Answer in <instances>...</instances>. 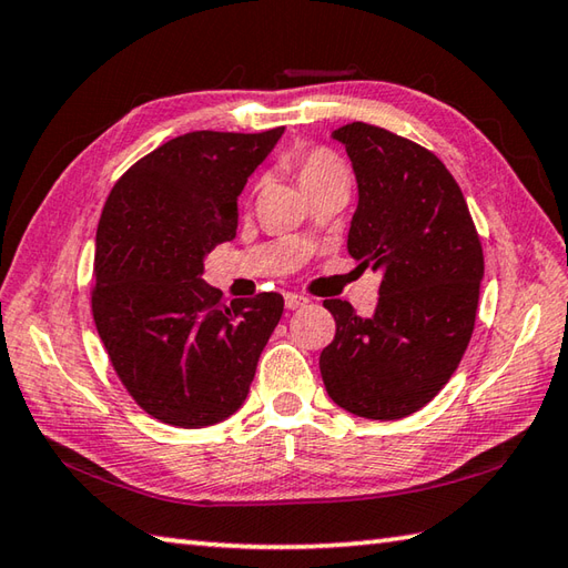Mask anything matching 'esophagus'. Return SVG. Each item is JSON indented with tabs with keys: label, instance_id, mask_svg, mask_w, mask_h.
Returning <instances> with one entry per match:
<instances>
[{
	"label": "esophagus",
	"instance_id": "esophagus-1",
	"mask_svg": "<svg viewBox=\"0 0 568 568\" xmlns=\"http://www.w3.org/2000/svg\"><path fill=\"white\" fill-rule=\"evenodd\" d=\"M307 305V297L297 295V293H285V307L287 310H297V307H305Z\"/></svg>",
	"mask_w": 568,
	"mask_h": 568
}]
</instances>
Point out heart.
Returning <instances> with one entry per match:
<instances>
[{"label":"heart","mask_w":568,"mask_h":568,"mask_svg":"<svg viewBox=\"0 0 568 568\" xmlns=\"http://www.w3.org/2000/svg\"><path fill=\"white\" fill-rule=\"evenodd\" d=\"M295 168H297V178H300V183H303V187L317 183V180H322V178L346 173L344 163L327 149H310V151L297 153Z\"/></svg>","instance_id":"b5f03b06"}]
</instances>
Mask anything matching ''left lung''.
<instances>
[{
	"label": "left lung",
	"instance_id": "1",
	"mask_svg": "<svg viewBox=\"0 0 568 568\" xmlns=\"http://www.w3.org/2000/svg\"><path fill=\"white\" fill-rule=\"evenodd\" d=\"M332 136L358 185L346 246L364 268L381 271V297L371 317L346 300H324L336 334L320 354L322 381L346 413L400 419L444 388L466 352L484 248L462 187L432 151L364 122Z\"/></svg>",
	"mask_w": 568,
	"mask_h": 568
}]
</instances>
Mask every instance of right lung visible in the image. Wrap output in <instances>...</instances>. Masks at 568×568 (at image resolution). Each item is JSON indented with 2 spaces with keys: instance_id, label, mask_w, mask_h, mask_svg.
Returning <instances> with one entry per match:
<instances>
[{
  "instance_id": "add662e5",
  "label": "right lung",
  "mask_w": 568,
  "mask_h": 568,
  "mask_svg": "<svg viewBox=\"0 0 568 568\" xmlns=\"http://www.w3.org/2000/svg\"><path fill=\"white\" fill-rule=\"evenodd\" d=\"M283 131H190L131 165L104 202L92 317L119 381L165 425L234 415L281 322L277 293L226 303L202 273L236 236V200Z\"/></svg>"
}]
</instances>
